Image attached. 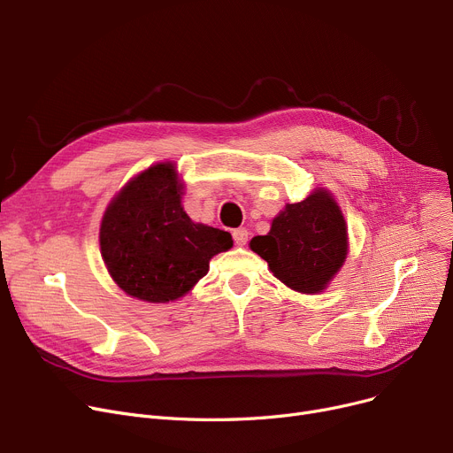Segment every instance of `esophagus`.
<instances>
[{"label": "esophagus", "instance_id": "esophagus-1", "mask_svg": "<svg viewBox=\"0 0 453 453\" xmlns=\"http://www.w3.org/2000/svg\"><path fill=\"white\" fill-rule=\"evenodd\" d=\"M248 229L246 227H239V229H233V241L236 246H244L248 242Z\"/></svg>", "mask_w": 453, "mask_h": 453}]
</instances>
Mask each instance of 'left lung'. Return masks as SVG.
<instances>
[{
    "label": "left lung",
    "instance_id": "obj_1",
    "mask_svg": "<svg viewBox=\"0 0 453 453\" xmlns=\"http://www.w3.org/2000/svg\"><path fill=\"white\" fill-rule=\"evenodd\" d=\"M250 248L287 287L318 294L343 266L347 226L334 198L318 188L306 200L284 207L270 233L253 236Z\"/></svg>",
    "mask_w": 453,
    "mask_h": 453
}]
</instances>
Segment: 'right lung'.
<instances>
[{"mask_svg": "<svg viewBox=\"0 0 453 453\" xmlns=\"http://www.w3.org/2000/svg\"><path fill=\"white\" fill-rule=\"evenodd\" d=\"M231 246L227 231L187 217L173 163L154 165L128 181L101 224L110 275L128 296L149 303L187 294L207 273L209 260Z\"/></svg>", "mask_w": 453, "mask_h": 453, "instance_id": "right-lung-1", "label": "right lung"}]
</instances>
